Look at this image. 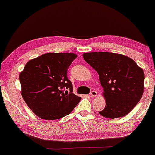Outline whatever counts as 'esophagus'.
Returning <instances> with one entry per match:
<instances>
[{
    "label": "esophagus",
    "mask_w": 155,
    "mask_h": 155,
    "mask_svg": "<svg viewBox=\"0 0 155 155\" xmlns=\"http://www.w3.org/2000/svg\"><path fill=\"white\" fill-rule=\"evenodd\" d=\"M97 95V92H96V91H92L90 94V96L91 97H95Z\"/></svg>",
    "instance_id": "1"
}]
</instances>
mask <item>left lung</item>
<instances>
[{"label": "left lung", "mask_w": 155, "mask_h": 155, "mask_svg": "<svg viewBox=\"0 0 155 155\" xmlns=\"http://www.w3.org/2000/svg\"><path fill=\"white\" fill-rule=\"evenodd\" d=\"M99 76L106 107L99 113L105 118L126 116L143 94V70L133 59L110 52H90L82 55Z\"/></svg>", "instance_id": "1"}]
</instances>
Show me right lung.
<instances>
[{
	"instance_id": "right-lung-1",
	"label": "right lung",
	"mask_w": 155,
	"mask_h": 155,
	"mask_svg": "<svg viewBox=\"0 0 155 155\" xmlns=\"http://www.w3.org/2000/svg\"><path fill=\"white\" fill-rule=\"evenodd\" d=\"M77 55L47 53L29 61L20 73L21 94L29 109L41 119L68 115L80 98L73 93L67 71Z\"/></svg>"
}]
</instances>
